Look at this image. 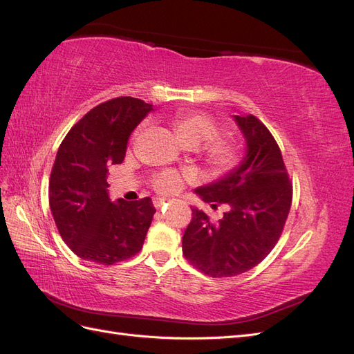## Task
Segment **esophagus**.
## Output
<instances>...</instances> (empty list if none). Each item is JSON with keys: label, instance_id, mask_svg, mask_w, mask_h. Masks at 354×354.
<instances>
[{"label": "esophagus", "instance_id": "1", "mask_svg": "<svg viewBox=\"0 0 354 354\" xmlns=\"http://www.w3.org/2000/svg\"><path fill=\"white\" fill-rule=\"evenodd\" d=\"M167 201L168 199H165V198H153V205H155V208H162L165 203H167Z\"/></svg>", "mask_w": 354, "mask_h": 354}]
</instances>
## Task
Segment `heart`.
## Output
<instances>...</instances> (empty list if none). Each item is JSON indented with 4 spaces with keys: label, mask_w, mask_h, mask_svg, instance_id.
Listing matches in <instances>:
<instances>
[{
    "label": "heart",
    "mask_w": 354,
    "mask_h": 354,
    "mask_svg": "<svg viewBox=\"0 0 354 354\" xmlns=\"http://www.w3.org/2000/svg\"><path fill=\"white\" fill-rule=\"evenodd\" d=\"M174 128L178 140L187 147L203 146L218 134L217 124L203 113L181 115L176 120ZM208 153L211 162L218 169H230L239 158L236 145L226 138H216L208 145ZM153 186L162 194H173L181 187V176L176 171H164L155 177Z\"/></svg>",
    "instance_id": "b5f03b06"
}]
</instances>
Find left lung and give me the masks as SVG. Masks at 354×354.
Masks as SVG:
<instances>
[{
    "label": "left lung",
    "mask_w": 354,
    "mask_h": 354,
    "mask_svg": "<svg viewBox=\"0 0 354 354\" xmlns=\"http://www.w3.org/2000/svg\"><path fill=\"white\" fill-rule=\"evenodd\" d=\"M245 138L241 162L195 194L209 203H227L217 224L196 207L185 230L183 254L212 277H230L261 263L279 239L292 189L279 146L254 115H233ZM216 207V205H214Z\"/></svg>",
    "instance_id": "obj_1"
}]
</instances>
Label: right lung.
I'll use <instances>...</instances> for the list:
<instances>
[{
    "mask_svg": "<svg viewBox=\"0 0 354 354\" xmlns=\"http://www.w3.org/2000/svg\"><path fill=\"white\" fill-rule=\"evenodd\" d=\"M152 111L134 97L104 102L81 118L59 147L50 209L62 239L82 260L111 266L142 250L156 212L152 199L112 202L106 174L122 162L134 128Z\"/></svg>",
    "mask_w": 354,
    "mask_h": 354,
    "instance_id": "right-lung-1",
    "label": "right lung"
}]
</instances>
